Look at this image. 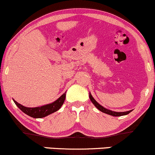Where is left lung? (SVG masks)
<instances>
[{"instance_id": "obj_1", "label": "left lung", "mask_w": 155, "mask_h": 155, "mask_svg": "<svg viewBox=\"0 0 155 155\" xmlns=\"http://www.w3.org/2000/svg\"><path fill=\"white\" fill-rule=\"evenodd\" d=\"M89 98H90L91 101H92V103L94 104V106H95L96 108L98 109V110L101 111V112H104V113H106L107 114H110V115H112V116H115V117H119V116H123V115H126V114H128L130 113V112H132L133 110H130V111H127V112H114V111H112V110H107V109L104 108V107L101 106V105H100L99 103L97 102V101H96L95 99L93 98V96L91 94V93L89 94Z\"/></svg>"}]
</instances>
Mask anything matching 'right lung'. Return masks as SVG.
Wrapping results in <instances>:
<instances>
[{"instance_id": "right-lung-1", "label": "right lung", "mask_w": 155, "mask_h": 155, "mask_svg": "<svg viewBox=\"0 0 155 155\" xmlns=\"http://www.w3.org/2000/svg\"><path fill=\"white\" fill-rule=\"evenodd\" d=\"M65 97H66V92L64 94H63L57 100H56L55 101H54L51 104L43 105L42 107H33V108L24 107L21 104H20L16 102L15 100H14V103L16 104V106L19 107L24 113H25L27 115L34 118H42L59 110L64 104Z\"/></svg>"}]
</instances>
